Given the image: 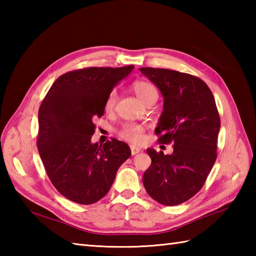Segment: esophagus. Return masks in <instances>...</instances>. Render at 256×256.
Wrapping results in <instances>:
<instances>
[{
	"instance_id": "obj_1",
	"label": "esophagus",
	"mask_w": 256,
	"mask_h": 256,
	"mask_svg": "<svg viewBox=\"0 0 256 256\" xmlns=\"http://www.w3.org/2000/svg\"><path fill=\"white\" fill-rule=\"evenodd\" d=\"M140 152V148H136V146H131V153L132 155H136Z\"/></svg>"
}]
</instances>
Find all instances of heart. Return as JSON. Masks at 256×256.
<instances>
[{
  "label": "heart",
  "mask_w": 256,
  "mask_h": 256,
  "mask_svg": "<svg viewBox=\"0 0 256 256\" xmlns=\"http://www.w3.org/2000/svg\"><path fill=\"white\" fill-rule=\"evenodd\" d=\"M133 89L135 94L138 96V99L144 103L148 99H150L152 96H158L155 86L148 82V81H136V82H134L133 84ZM116 92L113 90L108 94L104 101V110L106 112H110L113 110L114 106H116ZM120 135H121L122 138L130 140V142L138 143L143 138V128L136 124H126L121 128Z\"/></svg>",
  "instance_id": "1"
}]
</instances>
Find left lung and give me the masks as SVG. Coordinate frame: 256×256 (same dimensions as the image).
<instances>
[{"label":"left lung","instance_id":"8db88e82","mask_svg":"<svg viewBox=\"0 0 256 256\" xmlns=\"http://www.w3.org/2000/svg\"><path fill=\"white\" fill-rule=\"evenodd\" d=\"M164 98L156 134L160 143H172V154L154 148L144 172L146 192L157 202L177 206L204 186L216 158L220 118L211 90L202 80L170 69L140 68Z\"/></svg>","mask_w":256,"mask_h":256}]
</instances>
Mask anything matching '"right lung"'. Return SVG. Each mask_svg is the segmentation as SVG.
I'll list each match as a JSON object with an SVG mask.
<instances>
[{
  "instance_id": "1",
  "label": "right lung",
  "mask_w": 256,
  "mask_h": 256,
  "mask_svg": "<svg viewBox=\"0 0 256 256\" xmlns=\"http://www.w3.org/2000/svg\"><path fill=\"white\" fill-rule=\"evenodd\" d=\"M134 66L86 68L60 76L38 112L37 146L48 177L64 197L91 204L104 197L118 167L131 156L128 145L113 138L92 143L94 118L104 113L108 94Z\"/></svg>"
}]
</instances>
